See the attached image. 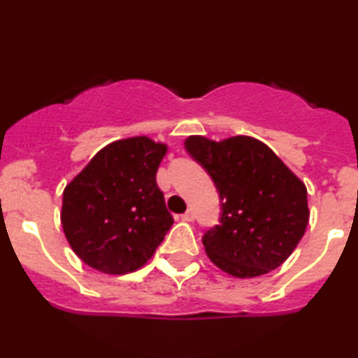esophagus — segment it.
Instances as JSON below:
<instances>
[{
	"instance_id": "1",
	"label": "esophagus",
	"mask_w": 358,
	"mask_h": 358,
	"mask_svg": "<svg viewBox=\"0 0 358 358\" xmlns=\"http://www.w3.org/2000/svg\"><path fill=\"white\" fill-rule=\"evenodd\" d=\"M182 220L183 222H193V220H195V213H193L192 210H188L187 213L182 215Z\"/></svg>"
}]
</instances>
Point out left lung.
Returning a JSON list of instances; mask_svg holds the SVG:
<instances>
[{"instance_id": "1", "label": "left lung", "mask_w": 358, "mask_h": 358, "mask_svg": "<svg viewBox=\"0 0 358 358\" xmlns=\"http://www.w3.org/2000/svg\"><path fill=\"white\" fill-rule=\"evenodd\" d=\"M185 148L212 176L222 198L220 225L203 235L210 260L236 278L278 268L307 230L305 183L257 138L215 141L193 135Z\"/></svg>"}]
</instances>
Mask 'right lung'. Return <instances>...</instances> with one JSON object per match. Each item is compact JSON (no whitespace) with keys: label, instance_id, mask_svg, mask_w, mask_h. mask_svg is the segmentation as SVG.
<instances>
[{"label":"right lung","instance_id":"right-lung-1","mask_svg":"<svg viewBox=\"0 0 358 358\" xmlns=\"http://www.w3.org/2000/svg\"><path fill=\"white\" fill-rule=\"evenodd\" d=\"M168 146L148 136L106 145L63 192L64 236L81 262L101 273L141 268L173 225L157 185Z\"/></svg>","mask_w":358,"mask_h":358}]
</instances>
